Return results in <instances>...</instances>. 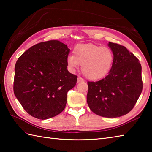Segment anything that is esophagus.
I'll list each match as a JSON object with an SVG mask.
<instances>
[{"label": "esophagus", "mask_w": 152, "mask_h": 152, "mask_svg": "<svg viewBox=\"0 0 152 152\" xmlns=\"http://www.w3.org/2000/svg\"><path fill=\"white\" fill-rule=\"evenodd\" d=\"M77 82H84V80L82 79L81 77H78V79H77Z\"/></svg>", "instance_id": "obj_1"}]
</instances>
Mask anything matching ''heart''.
<instances>
[{"label":"heart","instance_id":"b5f03b06","mask_svg":"<svg viewBox=\"0 0 152 152\" xmlns=\"http://www.w3.org/2000/svg\"><path fill=\"white\" fill-rule=\"evenodd\" d=\"M74 56L67 58L68 66L71 70L82 64V72L87 78L98 80L110 72L114 56L108 48L93 44H78L74 48Z\"/></svg>","mask_w":152,"mask_h":152}]
</instances>
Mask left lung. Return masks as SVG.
<instances>
[{"mask_svg":"<svg viewBox=\"0 0 152 152\" xmlns=\"http://www.w3.org/2000/svg\"><path fill=\"white\" fill-rule=\"evenodd\" d=\"M114 56L108 74L98 82H88L87 102L90 110L105 118H118L133 108L142 91L139 60L125 47L109 42Z\"/></svg>","mask_w":152,"mask_h":152,"instance_id":"8db88e82","label":"left lung"}]
</instances>
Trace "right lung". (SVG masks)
Here are the masks:
<instances>
[{
  "label": "right lung",
  "instance_id": "1",
  "mask_svg": "<svg viewBox=\"0 0 152 152\" xmlns=\"http://www.w3.org/2000/svg\"><path fill=\"white\" fill-rule=\"evenodd\" d=\"M70 49L59 40L31 47L15 66L14 95L28 114L40 119L63 111L67 92L76 84L77 76L66 69Z\"/></svg>",
  "mask_w": 152,
  "mask_h": 152
}]
</instances>
